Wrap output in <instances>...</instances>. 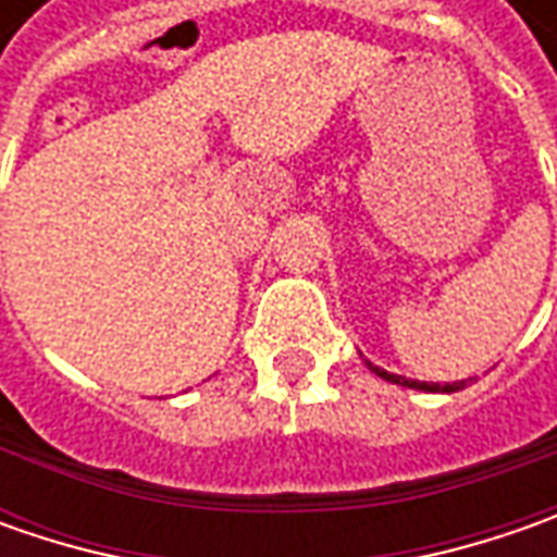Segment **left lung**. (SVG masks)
Wrapping results in <instances>:
<instances>
[{
    "label": "left lung",
    "instance_id": "1",
    "mask_svg": "<svg viewBox=\"0 0 557 557\" xmlns=\"http://www.w3.org/2000/svg\"><path fill=\"white\" fill-rule=\"evenodd\" d=\"M369 369H372L377 377H384V381H391V384H403V387H412V391H424V394H456L465 387V381H453V384H434V381H412V377H403V374H391L384 372V369H377L369 362Z\"/></svg>",
    "mask_w": 557,
    "mask_h": 557
}]
</instances>
